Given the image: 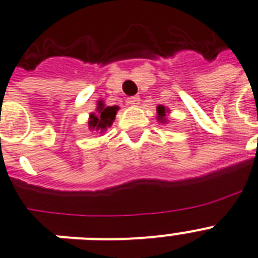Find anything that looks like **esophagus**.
<instances>
[{
    "label": "esophagus",
    "instance_id": "obj_1",
    "mask_svg": "<svg viewBox=\"0 0 258 258\" xmlns=\"http://www.w3.org/2000/svg\"><path fill=\"white\" fill-rule=\"evenodd\" d=\"M140 102V97L139 96H133L126 98V104L132 105V106H136V105H139Z\"/></svg>",
    "mask_w": 258,
    "mask_h": 258
}]
</instances>
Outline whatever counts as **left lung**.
<instances>
[{
	"mask_svg": "<svg viewBox=\"0 0 258 258\" xmlns=\"http://www.w3.org/2000/svg\"><path fill=\"white\" fill-rule=\"evenodd\" d=\"M157 113H158V119L164 122L165 116H166V114H165V113H166V110H165V106H162V105H158V106H157Z\"/></svg>",
	"mask_w": 258,
	"mask_h": 258,
	"instance_id": "8db88e82",
	"label": "left lung"
}]
</instances>
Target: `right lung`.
Instances as JSON below:
<instances>
[{"instance_id": "right-lung-1", "label": "right lung", "mask_w": 258, "mask_h": 258, "mask_svg": "<svg viewBox=\"0 0 258 258\" xmlns=\"http://www.w3.org/2000/svg\"><path fill=\"white\" fill-rule=\"evenodd\" d=\"M118 106H105L104 102L100 101L97 106V113H92L89 119V127L93 131H98L100 133L105 132L106 127L112 125L113 119L116 117Z\"/></svg>"}]
</instances>
